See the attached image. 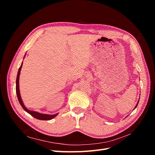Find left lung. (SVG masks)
<instances>
[{
	"mask_svg": "<svg viewBox=\"0 0 155 155\" xmlns=\"http://www.w3.org/2000/svg\"><path fill=\"white\" fill-rule=\"evenodd\" d=\"M138 102H139V100H138V103H137V104L136 105V106H135V107H134V109H135V108H137V105H138Z\"/></svg>",
	"mask_w": 155,
	"mask_h": 155,
	"instance_id": "obj_1",
	"label": "left lung"
}]
</instances>
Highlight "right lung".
Instances as JSON below:
<instances>
[{"label": "right lung", "mask_w": 155, "mask_h": 155, "mask_svg": "<svg viewBox=\"0 0 155 155\" xmlns=\"http://www.w3.org/2000/svg\"><path fill=\"white\" fill-rule=\"evenodd\" d=\"M25 56H26V55ZM22 63H23V62L22 63L19 69H18V73H17V79H16V92H17V97H18V101H19L21 105L23 108V109H24L26 112H27L28 113H29L30 115H31L33 117H34V118H35L36 119L41 120H50L54 118L58 114V113L53 114V115L41 114V113H39V112L28 110L25 106L24 104H23L22 100L21 97V94H20V91H19V76H20L21 68H22Z\"/></svg>", "instance_id": "right-lung-1"}]
</instances>
